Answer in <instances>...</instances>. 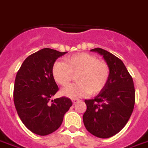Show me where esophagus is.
Segmentation results:
<instances>
[{"label": "esophagus", "mask_w": 148, "mask_h": 148, "mask_svg": "<svg viewBox=\"0 0 148 148\" xmlns=\"http://www.w3.org/2000/svg\"><path fill=\"white\" fill-rule=\"evenodd\" d=\"M72 102H73V103H74V104H75V103L77 102V99H72Z\"/></svg>", "instance_id": "1"}]
</instances>
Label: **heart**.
<instances>
[{"mask_svg": "<svg viewBox=\"0 0 148 148\" xmlns=\"http://www.w3.org/2000/svg\"><path fill=\"white\" fill-rule=\"evenodd\" d=\"M77 73V82L62 90V94L71 99H79L88 93L91 95L99 93L109 80L110 67L106 62L87 53H76L66 58L65 62L59 61L53 65V77L61 86H66L73 74Z\"/></svg>", "mask_w": 148, "mask_h": 148, "instance_id": "1", "label": "heart"}]
</instances>
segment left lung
Listing matches in <instances>:
<instances>
[{
  "label": "left lung",
  "instance_id": "8db88e82",
  "mask_svg": "<svg viewBox=\"0 0 148 148\" xmlns=\"http://www.w3.org/2000/svg\"><path fill=\"white\" fill-rule=\"evenodd\" d=\"M103 57L110 67V77L95 99L85 100L86 110L83 123L86 130L106 139L120 132L134 109L135 90L131 74L119 58L101 48L90 49Z\"/></svg>",
  "mask_w": 148,
  "mask_h": 148
}]
</instances>
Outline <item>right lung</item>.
I'll return each mask as SVG.
<instances>
[{
	"mask_svg": "<svg viewBox=\"0 0 148 148\" xmlns=\"http://www.w3.org/2000/svg\"><path fill=\"white\" fill-rule=\"evenodd\" d=\"M67 52L45 48L28 57L15 78L13 101L21 120L38 135H47L58 130L65 114L72 106L66 97L49 100L58 90L52 67Z\"/></svg>",
	"mask_w": 148,
	"mask_h": 148,
	"instance_id": "obj_1",
	"label": "right lung"
}]
</instances>
